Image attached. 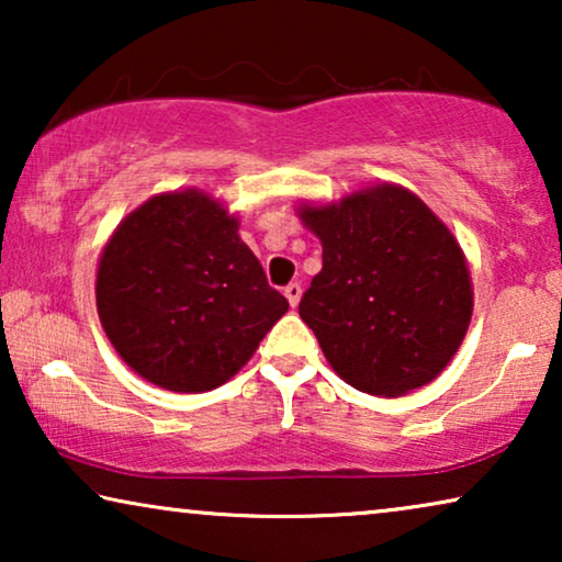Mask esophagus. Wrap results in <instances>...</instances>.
Instances as JSON below:
<instances>
[{"label": "esophagus", "instance_id": "obj_1", "mask_svg": "<svg viewBox=\"0 0 562 562\" xmlns=\"http://www.w3.org/2000/svg\"><path fill=\"white\" fill-rule=\"evenodd\" d=\"M283 294H286V299H289V304H291V306H296V304H299V299H302V283L291 281L289 286L283 289Z\"/></svg>", "mask_w": 562, "mask_h": 562}]
</instances>
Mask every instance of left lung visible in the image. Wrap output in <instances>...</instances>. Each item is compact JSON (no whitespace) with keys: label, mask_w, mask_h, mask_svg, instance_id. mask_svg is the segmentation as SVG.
<instances>
[{"label":"left lung","mask_w":562,"mask_h":562,"mask_svg":"<svg viewBox=\"0 0 562 562\" xmlns=\"http://www.w3.org/2000/svg\"><path fill=\"white\" fill-rule=\"evenodd\" d=\"M322 240V271L299 314L342 381L373 396L425 386L450 363L473 312L463 250L432 210L402 187H373L304 206Z\"/></svg>","instance_id":"8db88e82"}]
</instances>
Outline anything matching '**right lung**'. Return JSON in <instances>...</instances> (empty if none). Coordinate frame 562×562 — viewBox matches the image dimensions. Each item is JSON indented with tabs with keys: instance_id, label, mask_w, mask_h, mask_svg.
Segmentation results:
<instances>
[{
	"instance_id": "add662e5",
	"label": "right lung",
	"mask_w": 562,
	"mask_h": 562,
	"mask_svg": "<svg viewBox=\"0 0 562 562\" xmlns=\"http://www.w3.org/2000/svg\"><path fill=\"white\" fill-rule=\"evenodd\" d=\"M97 310L122 360L168 391L217 389L289 310L202 191L153 196L120 222L97 273Z\"/></svg>"
}]
</instances>
